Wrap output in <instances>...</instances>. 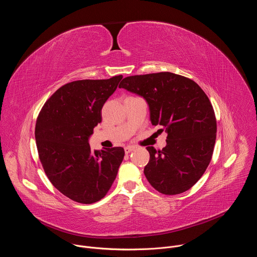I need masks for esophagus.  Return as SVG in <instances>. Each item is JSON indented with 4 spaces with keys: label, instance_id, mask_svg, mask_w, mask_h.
<instances>
[{
    "label": "esophagus",
    "instance_id": "34e87169",
    "mask_svg": "<svg viewBox=\"0 0 257 257\" xmlns=\"http://www.w3.org/2000/svg\"><path fill=\"white\" fill-rule=\"evenodd\" d=\"M124 151H125V154H129L132 151H134V148H133V146H126V148L124 149Z\"/></svg>",
    "mask_w": 257,
    "mask_h": 257
}]
</instances>
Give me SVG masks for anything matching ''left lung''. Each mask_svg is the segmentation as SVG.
<instances>
[{
	"label": "left lung",
	"instance_id": "8db88e82",
	"mask_svg": "<svg viewBox=\"0 0 257 257\" xmlns=\"http://www.w3.org/2000/svg\"><path fill=\"white\" fill-rule=\"evenodd\" d=\"M119 87L142 96L152 124L168 133L162 151L146 148V179L166 195L189 190L209 165L215 143L216 120L207 95L193 80L171 72L129 76Z\"/></svg>",
	"mask_w": 257,
	"mask_h": 257
}]
</instances>
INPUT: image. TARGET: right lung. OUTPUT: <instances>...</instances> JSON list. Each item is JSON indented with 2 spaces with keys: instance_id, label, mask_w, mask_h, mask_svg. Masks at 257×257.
Returning a JSON list of instances; mask_svg holds the SVG:
<instances>
[{
  "instance_id": "obj_1",
  "label": "right lung",
  "mask_w": 257,
  "mask_h": 257,
  "mask_svg": "<svg viewBox=\"0 0 257 257\" xmlns=\"http://www.w3.org/2000/svg\"><path fill=\"white\" fill-rule=\"evenodd\" d=\"M122 75L77 80L60 87L36 120L39 157L52 184L79 203L100 200L114 183L124 159L123 148L91 151L88 139L101 122V108Z\"/></svg>"
}]
</instances>
